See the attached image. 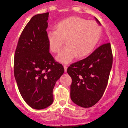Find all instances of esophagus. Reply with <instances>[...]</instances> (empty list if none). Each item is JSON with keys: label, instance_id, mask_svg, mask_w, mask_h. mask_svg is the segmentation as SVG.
Segmentation results:
<instances>
[{"label": "esophagus", "instance_id": "esophagus-1", "mask_svg": "<svg viewBox=\"0 0 128 128\" xmlns=\"http://www.w3.org/2000/svg\"><path fill=\"white\" fill-rule=\"evenodd\" d=\"M64 72H66V70H67V66H64Z\"/></svg>", "mask_w": 128, "mask_h": 128}]
</instances>
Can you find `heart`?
I'll return each instance as SVG.
<instances>
[{
    "mask_svg": "<svg viewBox=\"0 0 128 128\" xmlns=\"http://www.w3.org/2000/svg\"><path fill=\"white\" fill-rule=\"evenodd\" d=\"M101 35L98 23L79 16H72L59 22L57 29L47 32V39L50 50L59 52L65 42L66 45L56 57L58 62L68 64L77 56L83 58L94 49Z\"/></svg>",
    "mask_w": 128,
    "mask_h": 128,
    "instance_id": "heart-1",
    "label": "heart"
}]
</instances>
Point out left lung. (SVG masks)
Returning a JSON list of instances; mask_svg holds the SVG:
<instances>
[{
    "label": "left lung",
    "instance_id": "obj_1",
    "mask_svg": "<svg viewBox=\"0 0 128 128\" xmlns=\"http://www.w3.org/2000/svg\"><path fill=\"white\" fill-rule=\"evenodd\" d=\"M112 64L111 45L106 42L87 58L70 65L67 72L72 78L70 94L73 102L86 108L96 104L105 91Z\"/></svg>",
    "mask_w": 128,
    "mask_h": 128
}]
</instances>
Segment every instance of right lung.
I'll list each match as a JSON object with an SVG mask.
<instances>
[{
  "label": "right lung",
  "instance_id": "1",
  "mask_svg": "<svg viewBox=\"0 0 128 128\" xmlns=\"http://www.w3.org/2000/svg\"><path fill=\"white\" fill-rule=\"evenodd\" d=\"M49 12L32 17L23 30L14 55V76L26 104L43 109L53 102V89L63 74V66L49 53L47 39Z\"/></svg>",
  "mask_w": 128,
  "mask_h": 128
}]
</instances>
